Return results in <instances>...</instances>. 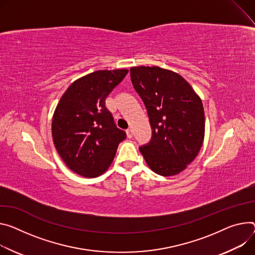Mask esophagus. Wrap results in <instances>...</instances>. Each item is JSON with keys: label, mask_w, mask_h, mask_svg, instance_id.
<instances>
[{"label": "esophagus", "mask_w": 255, "mask_h": 255, "mask_svg": "<svg viewBox=\"0 0 255 255\" xmlns=\"http://www.w3.org/2000/svg\"><path fill=\"white\" fill-rule=\"evenodd\" d=\"M126 134H127V137H128V138H131V137L133 136V130H132L131 128L127 129V130H126Z\"/></svg>", "instance_id": "1"}]
</instances>
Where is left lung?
<instances>
[{
    "label": "left lung",
    "instance_id": "obj_1",
    "mask_svg": "<svg viewBox=\"0 0 255 255\" xmlns=\"http://www.w3.org/2000/svg\"><path fill=\"white\" fill-rule=\"evenodd\" d=\"M130 74L152 129V140L140 152L155 174L177 175L192 163L203 143L201 99L181 75L168 69L138 66L130 69Z\"/></svg>",
    "mask_w": 255,
    "mask_h": 255
}]
</instances>
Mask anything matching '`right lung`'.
Masks as SVG:
<instances>
[{
	"instance_id": "add662e5",
	"label": "right lung",
	"mask_w": 255,
	"mask_h": 255,
	"mask_svg": "<svg viewBox=\"0 0 255 255\" xmlns=\"http://www.w3.org/2000/svg\"><path fill=\"white\" fill-rule=\"evenodd\" d=\"M127 73V69L99 70L78 78L56 107L52 121L55 147L66 166L80 176L104 174L126 138L115 125L106 99Z\"/></svg>"
}]
</instances>
